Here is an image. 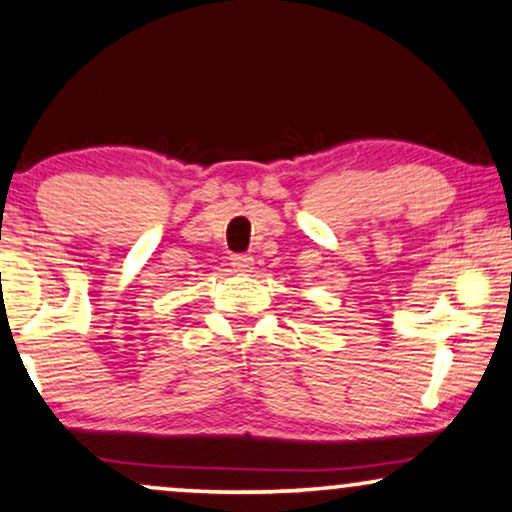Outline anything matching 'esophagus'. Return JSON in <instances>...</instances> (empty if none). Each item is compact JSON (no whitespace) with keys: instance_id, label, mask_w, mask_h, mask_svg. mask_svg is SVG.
<instances>
[{"instance_id":"34e87169","label":"esophagus","mask_w":512,"mask_h":512,"mask_svg":"<svg viewBox=\"0 0 512 512\" xmlns=\"http://www.w3.org/2000/svg\"><path fill=\"white\" fill-rule=\"evenodd\" d=\"M230 261H232V268L237 270V273H249L251 266H254V258L246 256V254H234Z\"/></svg>"}]
</instances>
